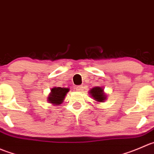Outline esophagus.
Wrapping results in <instances>:
<instances>
[{
	"instance_id": "1",
	"label": "esophagus",
	"mask_w": 154,
	"mask_h": 154,
	"mask_svg": "<svg viewBox=\"0 0 154 154\" xmlns=\"http://www.w3.org/2000/svg\"><path fill=\"white\" fill-rule=\"evenodd\" d=\"M76 91H79V92H81V91H83V87H82V85H79V86H77L76 87Z\"/></svg>"
}]
</instances>
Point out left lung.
<instances>
[{
  "mask_svg": "<svg viewBox=\"0 0 154 154\" xmlns=\"http://www.w3.org/2000/svg\"><path fill=\"white\" fill-rule=\"evenodd\" d=\"M90 95L94 99V100L100 103H103L106 100V94L103 91V88L101 87H94L90 91Z\"/></svg>",
  "mask_w": 154,
  "mask_h": 154,
  "instance_id": "left-lung-1",
  "label": "left lung"
}]
</instances>
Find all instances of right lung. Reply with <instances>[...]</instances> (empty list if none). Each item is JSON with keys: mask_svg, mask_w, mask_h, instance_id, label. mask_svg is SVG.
Masks as SVG:
<instances>
[{"mask_svg": "<svg viewBox=\"0 0 154 154\" xmlns=\"http://www.w3.org/2000/svg\"><path fill=\"white\" fill-rule=\"evenodd\" d=\"M69 88H54L51 90V93L48 97V102H49L51 104L58 105L61 104L63 103V100L65 98L66 94L69 92Z\"/></svg>", "mask_w": 154, "mask_h": 154, "instance_id": "right-lung-1", "label": "right lung"}]
</instances>
